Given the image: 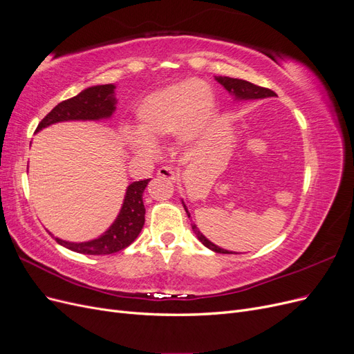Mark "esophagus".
Here are the masks:
<instances>
[{
	"mask_svg": "<svg viewBox=\"0 0 354 354\" xmlns=\"http://www.w3.org/2000/svg\"><path fill=\"white\" fill-rule=\"evenodd\" d=\"M156 174L159 177L167 178V180H177V171L173 167H168V165L158 168V173Z\"/></svg>",
	"mask_w": 354,
	"mask_h": 354,
	"instance_id": "34e87169",
	"label": "esophagus"
}]
</instances>
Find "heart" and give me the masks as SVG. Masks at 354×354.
Segmentation results:
<instances>
[{
	"mask_svg": "<svg viewBox=\"0 0 354 354\" xmlns=\"http://www.w3.org/2000/svg\"><path fill=\"white\" fill-rule=\"evenodd\" d=\"M214 109V91L201 80H190L156 90L136 109L137 130L124 128V145L140 155L155 152V140L174 134L180 142H194L205 128Z\"/></svg>",
	"mask_w": 354,
	"mask_h": 354,
	"instance_id": "obj_1",
	"label": "heart"
}]
</instances>
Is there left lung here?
<instances>
[{
    "label": "left lung",
    "mask_w": 354,
    "mask_h": 354,
    "mask_svg": "<svg viewBox=\"0 0 354 354\" xmlns=\"http://www.w3.org/2000/svg\"><path fill=\"white\" fill-rule=\"evenodd\" d=\"M216 80L223 85L224 88H226L233 97L234 100H255V99H266V97H274L276 93L269 90V88H264L260 87V85H255L250 81H245V80H238V78H229V77H216ZM183 207L187 212V216L190 217V214L186 208V205L183 203ZM192 229H194L196 238L207 246V248L212 250L214 252H218V254H232L227 250H223L220 246L214 245L212 242H209L203 234L199 232V229L196 227V224H192Z\"/></svg>",
    "instance_id": "obj_1"
}]
</instances>
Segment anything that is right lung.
I'll return each mask as SVG.
<instances>
[{"instance_id": "obj_1", "label": "right lung", "mask_w": 354, "mask_h": 354, "mask_svg": "<svg viewBox=\"0 0 354 354\" xmlns=\"http://www.w3.org/2000/svg\"><path fill=\"white\" fill-rule=\"evenodd\" d=\"M115 85H94L82 90L80 94L72 99L59 103L56 108H53L42 121L38 124L35 133L41 131L51 124L63 122V121H97L111 118L116 109L115 99ZM151 178L133 181L127 187L122 208L118 214L116 220L112 226L106 230L97 239L88 242H68L53 236L57 243L65 248L88 255H106L113 254L127 248L131 245L138 233L142 232L145 224V205H143V192Z\"/></svg>"}]
</instances>
